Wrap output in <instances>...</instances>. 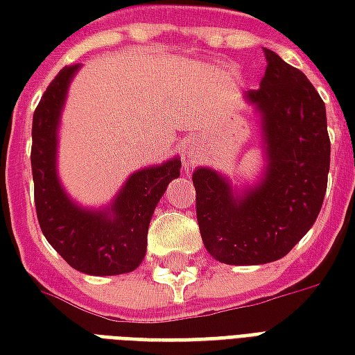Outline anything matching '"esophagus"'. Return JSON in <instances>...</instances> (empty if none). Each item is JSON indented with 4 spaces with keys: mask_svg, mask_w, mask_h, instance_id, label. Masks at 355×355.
<instances>
[{
    "mask_svg": "<svg viewBox=\"0 0 355 355\" xmlns=\"http://www.w3.org/2000/svg\"><path fill=\"white\" fill-rule=\"evenodd\" d=\"M186 154H188V157H200V148H198V144L193 140H190L186 144Z\"/></svg>",
    "mask_w": 355,
    "mask_h": 355,
    "instance_id": "34e87169",
    "label": "esophagus"
}]
</instances>
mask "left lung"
<instances>
[{"instance_id": "left-lung-1", "label": "left lung", "mask_w": 355, "mask_h": 355, "mask_svg": "<svg viewBox=\"0 0 355 355\" xmlns=\"http://www.w3.org/2000/svg\"><path fill=\"white\" fill-rule=\"evenodd\" d=\"M261 89L243 101L259 116L264 167L238 186L213 167L193 171L196 213L209 254L234 266L282 259L320 215L331 142L325 104L304 73L264 49Z\"/></svg>"}]
</instances>
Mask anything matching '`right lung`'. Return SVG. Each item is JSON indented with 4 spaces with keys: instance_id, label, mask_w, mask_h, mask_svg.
<instances>
[{
    "instance_id": "obj_1",
    "label": "right lung",
    "mask_w": 355,
    "mask_h": 355,
    "mask_svg": "<svg viewBox=\"0 0 355 355\" xmlns=\"http://www.w3.org/2000/svg\"><path fill=\"white\" fill-rule=\"evenodd\" d=\"M80 68H62L34 112L30 159L35 213L45 239L78 272L129 274L144 261L148 226L169 182L180 177V157L131 173L108 205L83 207L73 200L60 182L57 157L60 117Z\"/></svg>"
}]
</instances>
